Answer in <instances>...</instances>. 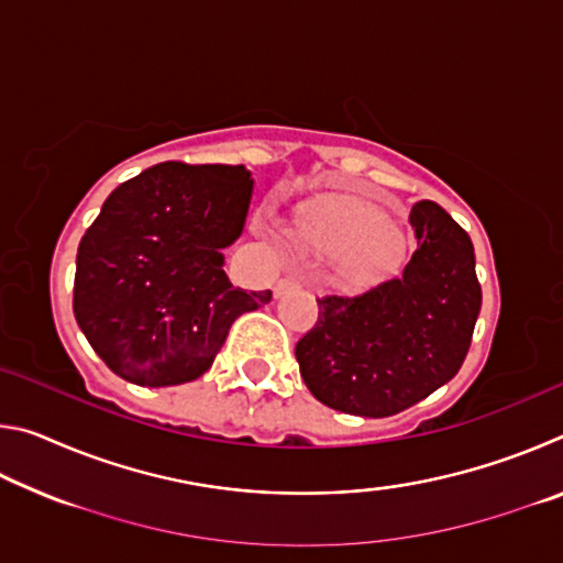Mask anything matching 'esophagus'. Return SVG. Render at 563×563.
I'll return each mask as SVG.
<instances>
[{
    "label": "esophagus",
    "mask_w": 563,
    "mask_h": 563,
    "mask_svg": "<svg viewBox=\"0 0 563 563\" xmlns=\"http://www.w3.org/2000/svg\"><path fill=\"white\" fill-rule=\"evenodd\" d=\"M298 278H292V275H285L283 280H278V285H275V295H283V292H288V290H292V288H298Z\"/></svg>",
    "instance_id": "1"
}]
</instances>
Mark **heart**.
Segmentation results:
<instances>
[{
  "mask_svg": "<svg viewBox=\"0 0 563 563\" xmlns=\"http://www.w3.org/2000/svg\"><path fill=\"white\" fill-rule=\"evenodd\" d=\"M295 235L310 251L335 258L340 273L357 283L385 278L405 258V235L383 208L350 198H322L300 208Z\"/></svg>",
  "mask_w": 563,
  "mask_h": 563,
  "instance_id": "obj_1",
  "label": "heart"
}]
</instances>
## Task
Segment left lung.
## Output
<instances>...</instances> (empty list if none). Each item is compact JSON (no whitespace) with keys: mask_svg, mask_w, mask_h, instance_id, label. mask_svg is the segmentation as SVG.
<instances>
[{"mask_svg":"<svg viewBox=\"0 0 563 563\" xmlns=\"http://www.w3.org/2000/svg\"><path fill=\"white\" fill-rule=\"evenodd\" d=\"M417 251L399 278L347 298H320L316 328L295 345L316 399L338 412L389 417L460 373L479 318L474 245L434 201L412 206Z\"/></svg>","mask_w":563,"mask_h":563,"instance_id":"left-lung-1","label":"left lung"}]
</instances>
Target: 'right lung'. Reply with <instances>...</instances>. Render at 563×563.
<instances>
[{"instance_id": "1", "label": "right lung", "mask_w": 563, "mask_h": 563, "mask_svg": "<svg viewBox=\"0 0 563 563\" xmlns=\"http://www.w3.org/2000/svg\"><path fill=\"white\" fill-rule=\"evenodd\" d=\"M251 198L245 166L166 161L103 201L76 253L74 316L111 373L141 387L190 383L233 322L271 302L223 271Z\"/></svg>"}]
</instances>
